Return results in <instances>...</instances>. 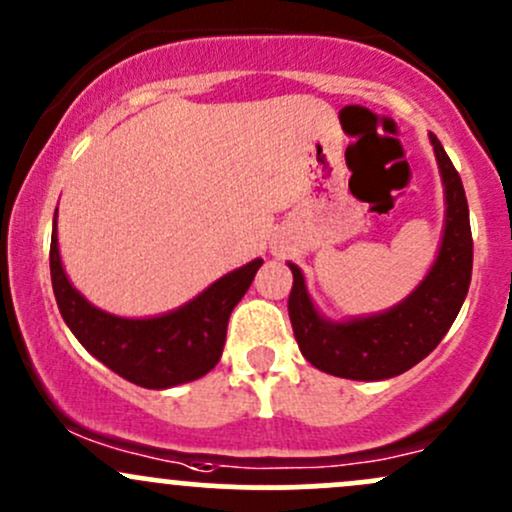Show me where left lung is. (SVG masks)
Here are the masks:
<instances>
[{
  "label": "left lung",
  "instance_id": "1",
  "mask_svg": "<svg viewBox=\"0 0 512 512\" xmlns=\"http://www.w3.org/2000/svg\"><path fill=\"white\" fill-rule=\"evenodd\" d=\"M444 192H447V224L442 249L427 278L408 300L393 310L364 320L332 324L312 307L300 268L290 263L293 290L288 315L295 339L307 361L324 373L351 381H383L420 364L442 342L464 305L474 268L469 205L454 163L434 134H430Z\"/></svg>",
  "mask_w": 512,
  "mask_h": 512
}]
</instances>
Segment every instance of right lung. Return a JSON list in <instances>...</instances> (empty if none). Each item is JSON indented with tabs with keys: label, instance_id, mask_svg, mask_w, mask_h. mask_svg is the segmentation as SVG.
<instances>
[{
	"label": "right lung",
	"instance_id": "right-lung-1",
	"mask_svg": "<svg viewBox=\"0 0 512 512\" xmlns=\"http://www.w3.org/2000/svg\"><path fill=\"white\" fill-rule=\"evenodd\" d=\"M58 212V210H56ZM261 258L219 278L180 310L151 320H126L97 310L70 285L51 236V280L70 332L95 359L141 388H170L210 373L222 356L227 322L261 268Z\"/></svg>",
	"mask_w": 512,
	"mask_h": 512
}]
</instances>
